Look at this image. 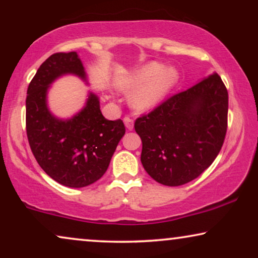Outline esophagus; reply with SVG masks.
Instances as JSON below:
<instances>
[{
  "instance_id": "obj_1",
  "label": "esophagus",
  "mask_w": 258,
  "mask_h": 258,
  "mask_svg": "<svg viewBox=\"0 0 258 258\" xmlns=\"http://www.w3.org/2000/svg\"><path fill=\"white\" fill-rule=\"evenodd\" d=\"M123 121H124V124L126 126V129L133 130V128H134V119L130 117V116H125Z\"/></svg>"
}]
</instances>
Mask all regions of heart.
Here are the masks:
<instances>
[{
    "label": "heart",
    "mask_w": 258,
    "mask_h": 258,
    "mask_svg": "<svg viewBox=\"0 0 258 258\" xmlns=\"http://www.w3.org/2000/svg\"><path fill=\"white\" fill-rule=\"evenodd\" d=\"M178 80V73L175 68H165L158 63H150L137 69L124 80L122 88L134 91L130 96V103L137 110H149L163 101Z\"/></svg>",
    "instance_id": "b5f03b06"
}]
</instances>
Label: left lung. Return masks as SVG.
Masks as SVG:
<instances>
[{"mask_svg":"<svg viewBox=\"0 0 258 258\" xmlns=\"http://www.w3.org/2000/svg\"><path fill=\"white\" fill-rule=\"evenodd\" d=\"M227 128L228 90L213 74L136 119L143 168L161 184H185L215 161Z\"/></svg>","mask_w":258,"mask_h":258,"instance_id":"left-lung-1","label":"left lung"}]
</instances>
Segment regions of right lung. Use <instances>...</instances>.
Instances as JSON below:
<instances>
[{
    "mask_svg": "<svg viewBox=\"0 0 258 258\" xmlns=\"http://www.w3.org/2000/svg\"><path fill=\"white\" fill-rule=\"evenodd\" d=\"M66 74L86 80L76 51L52 54L35 74L27 90V136L45 174L59 184L82 188L107 171L125 126L122 119L109 121L102 115L100 101L93 93L73 118H56L47 107V91L51 82Z\"/></svg>",
    "mask_w": 258,
    "mask_h": 258,
    "instance_id": "add662e5",
    "label": "right lung"
}]
</instances>
